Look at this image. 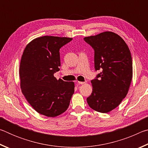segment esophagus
Segmentation results:
<instances>
[{
    "mask_svg": "<svg viewBox=\"0 0 148 148\" xmlns=\"http://www.w3.org/2000/svg\"><path fill=\"white\" fill-rule=\"evenodd\" d=\"M77 84H79V85H83L84 84H86V82H77Z\"/></svg>",
    "mask_w": 148,
    "mask_h": 148,
    "instance_id": "1",
    "label": "esophagus"
}]
</instances>
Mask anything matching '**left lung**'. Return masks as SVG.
Instances as JSON below:
<instances>
[{
  "label": "left lung",
  "instance_id": "1",
  "mask_svg": "<svg viewBox=\"0 0 148 148\" xmlns=\"http://www.w3.org/2000/svg\"><path fill=\"white\" fill-rule=\"evenodd\" d=\"M84 39L95 51V71H102L91 80L92 91L87 102L95 111L108 113L118 106L128 92L132 77L131 51L123 39L113 32Z\"/></svg>",
  "mask_w": 148,
  "mask_h": 148
}]
</instances>
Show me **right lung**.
<instances>
[{
    "mask_svg": "<svg viewBox=\"0 0 148 148\" xmlns=\"http://www.w3.org/2000/svg\"><path fill=\"white\" fill-rule=\"evenodd\" d=\"M72 38L44 36L29 42L19 66L22 93L31 106L47 117L59 116L68 108L74 92L73 82L57 79L61 66L59 49Z\"/></svg>",
    "mask_w": 148,
    "mask_h": 148,
    "instance_id": "right-lung-1",
    "label": "right lung"
}]
</instances>
